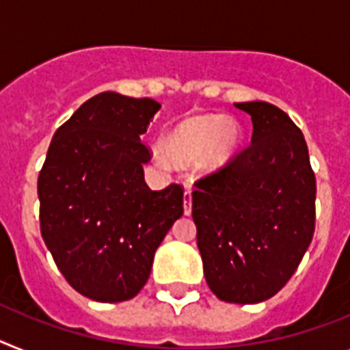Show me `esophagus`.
Returning a JSON list of instances; mask_svg holds the SVG:
<instances>
[{
  "label": "esophagus",
  "instance_id": "obj_1",
  "mask_svg": "<svg viewBox=\"0 0 350 350\" xmlns=\"http://www.w3.org/2000/svg\"><path fill=\"white\" fill-rule=\"evenodd\" d=\"M183 208H185V215H190V211H192V190L190 189L185 190Z\"/></svg>",
  "mask_w": 350,
  "mask_h": 350
}]
</instances>
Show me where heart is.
Returning a JSON list of instances; mask_svg holds the SVG:
<instances>
[{
    "label": "heart",
    "mask_w": 350,
    "mask_h": 350,
    "mask_svg": "<svg viewBox=\"0 0 350 350\" xmlns=\"http://www.w3.org/2000/svg\"><path fill=\"white\" fill-rule=\"evenodd\" d=\"M242 131L239 122L222 116H192L180 120L163 137V149L176 163H193L202 158L206 169H217L233 158ZM160 165L165 161L157 157Z\"/></svg>",
    "instance_id": "obj_1"
}]
</instances>
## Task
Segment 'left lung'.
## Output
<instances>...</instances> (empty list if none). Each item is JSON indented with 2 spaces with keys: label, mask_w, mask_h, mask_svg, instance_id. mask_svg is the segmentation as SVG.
I'll return each mask as SVG.
<instances>
[{
  "label": "left lung",
  "mask_w": 350,
  "mask_h": 350,
  "mask_svg": "<svg viewBox=\"0 0 350 350\" xmlns=\"http://www.w3.org/2000/svg\"><path fill=\"white\" fill-rule=\"evenodd\" d=\"M252 139L224 167L196 181L192 217L210 290L256 304L288 283L315 231V172L304 135L265 101L234 103Z\"/></svg>",
  "instance_id": "8db88e82"
}]
</instances>
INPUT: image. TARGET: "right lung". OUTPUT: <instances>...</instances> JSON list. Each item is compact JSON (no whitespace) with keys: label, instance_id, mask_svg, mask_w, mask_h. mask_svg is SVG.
Wrapping results in <instances>:
<instances>
[{"label":"right lung","instance_id":"obj_1","mask_svg":"<svg viewBox=\"0 0 350 350\" xmlns=\"http://www.w3.org/2000/svg\"><path fill=\"white\" fill-rule=\"evenodd\" d=\"M154 99L101 92L53 135L39 174L40 233L67 283L99 302L133 299L154 251L183 215V189L151 190L140 142Z\"/></svg>","mask_w":350,"mask_h":350}]
</instances>
